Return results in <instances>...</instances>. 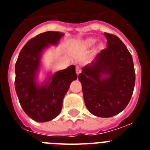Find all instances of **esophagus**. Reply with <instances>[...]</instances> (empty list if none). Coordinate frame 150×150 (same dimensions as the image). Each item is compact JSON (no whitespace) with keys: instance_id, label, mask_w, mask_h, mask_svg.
<instances>
[{"instance_id":"1","label":"esophagus","mask_w":150,"mask_h":150,"mask_svg":"<svg viewBox=\"0 0 150 150\" xmlns=\"http://www.w3.org/2000/svg\"><path fill=\"white\" fill-rule=\"evenodd\" d=\"M75 71H76V74H77L78 75H79L80 73H81V71H82V70H81V68H80V67H76V68H75Z\"/></svg>"}]
</instances>
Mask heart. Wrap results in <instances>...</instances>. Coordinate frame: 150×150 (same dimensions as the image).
Masks as SVG:
<instances>
[{
  "instance_id": "1",
  "label": "heart",
  "mask_w": 150,
  "mask_h": 150,
  "mask_svg": "<svg viewBox=\"0 0 150 150\" xmlns=\"http://www.w3.org/2000/svg\"><path fill=\"white\" fill-rule=\"evenodd\" d=\"M95 43H96V40H95V39L88 38L86 39V40H85L82 41V42H81L80 46H81V47H82V49L86 50V49H88V48L91 47ZM97 47L100 49V48H102V45H101V44H99Z\"/></svg>"
}]
</instances>
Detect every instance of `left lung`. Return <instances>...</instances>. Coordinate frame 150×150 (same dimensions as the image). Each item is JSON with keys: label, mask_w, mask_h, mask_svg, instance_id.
<instances>
[{"label": "left lung", "mask_w": 150, "mask_h": 150, "mask_svg": "<svg viewBox=\"0 0 150 150\" xmlns=\"http://www.w3.org/2000/svg\"><path fill=\"white\" fill-rule=\"evenodd\" d=\"M104 35L107 47L82 68L79 80L89 111L95 116L110 117L121 113L128 104L135 73L132 57L122 41L113 34Z\"/></svg>", "instance_id": "left-lung-1"}]
</instances>
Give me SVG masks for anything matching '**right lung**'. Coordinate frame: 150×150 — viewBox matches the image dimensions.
<instances>
[{
	"mask_svg": "<svg viewBox=\"0 0 150 150\" xmlns=\"http://www.w3.org/2000/svg\"><path fill=\"white\" fill-rule=\"evenodd\" d=\"M64 34L45 32L28 41L15 64V87L25 113L33 120L47 122L61 113L64 97L71 82L77 79L75 65L50 75L42 84L37 82L43 50L57 45Z\"/></svg>",
	"mask_w": 150,
	"mask_h": 150,
	"instance_id": "add662e5",
	"label": "right lung"
}]
</instances>
